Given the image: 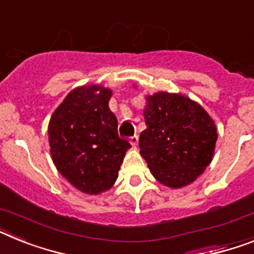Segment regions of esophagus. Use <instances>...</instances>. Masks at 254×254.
I'll use <instances>...</instances> for the list:
<instances>
[{
  "instance_id": "34e87169",
  "label": "esophagus",
  "mask_w": 254,
  "mask_h": 254,
  "mask_svg": "<svg viewBox=\"0 0 254 254\" xmlns=\"http://www.w3.org/2000/svg\"><path fill=\"white\" fill-rule=\"evenodd\" d=\"M130 143L133 144L134 147L137 146V144H138V137H137V135H133V137L130 138Z\"/></svg>"
}]
</instances>
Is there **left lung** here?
Wrapping results in <instances>:
<instances>
[{"label":"left lung","instance_id":"1","mask_svg":"<svg viewBox=\"0 0 254 254\" xmlns=\"http://www.w3.org/2000/svg\"><path fill=\"white\" fill-rule=\"evenodd\" d=\"M146 99L140 155L160 183L172 189L187 186L212 161L218 137L214 121L185 95L160 91Z\"/></svg>","mask_w":254,"mask_h":254}]
</instances>
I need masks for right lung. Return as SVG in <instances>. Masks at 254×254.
<instances>
[{"label":"right lung","mask_w":254,"mask_h":254,"mask_svg":"<svg viewBox=\"0 0 254 254\" xmlns=\"http://www.w3.org/2000/svg\"><path fill=\"white\" fill-rule=\"evenodd\" d=\"M112 91L101 85L76 87L49 123L50 153L59 173L81 192L97 195L114 186L130 143L119 137L108 107Z\"/></svg>","instance_id":"right-lung-1"}]
</instances>
